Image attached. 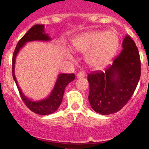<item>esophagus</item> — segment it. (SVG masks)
Wrapping results in <instances>:
<instances>
[{
  "mask_svg": "<svg viewBox=\"0 0 149 149\" xmlns=\"http://www.w3.org/2000/svg\"><path fill=\"white\" fill-rule=\"evenodd\" d=\"M85 76V73L83 71H80L77 73V77L78 78H83Z\"/></svg>",
  "mask_w": 149,
  "mask_h": 149,
  "instance_id": "1",
  "label": "esophagus"
}]
</instances>
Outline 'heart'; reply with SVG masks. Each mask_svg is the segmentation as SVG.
Here are the masks:
<instances>
[{
    "instance_id": "heart-1",
    "label": "heart",
    "mask_w": 149,
    "mask_h": 149,
    "mask_svg": "<svg viewBox=\"0 0 149 149\" xmlns=\"http://www.w3.org/2000/svg\"><path fill=\"white\" fill-rule=\"evenodd\" d=\"M75 51L86 54L90 66L100 68L113 57L119 46V37L113 31H90L75 37L71 42Z\"/></svg>"
}]
</instances>
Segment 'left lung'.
<instances>
[{
  "label": "left lung",
  "instance_id": "8db88e82",
  "mask_svg": "<svg viewBox=\"0 0 149 149\" xmlns=\"http://www.w3.org/2000/svg\"><path fill=\"white\" fill-rule=\"evenodd\" d=\"M123 50L110 66L87 76L88 99L97 113L110 115L122 109L131 98L141 74L140 58L134 40L126 35Z\"/></svg>",
  "mask_w": 149,
  "mask_h": 149
}]
</instances>
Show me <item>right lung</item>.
Wrapping results in <instances>:
<instances>
[{
  "label": "right lung",
  "mask_w": 149,
  "mask_h": 149,
  "mask_svg": "<svg viewBox=\"0 0 149 149\" xmlns=\"http://www.w3.org/2000/svg\"><path fill=\"white\" fill-rule=\"evenodd\" d=\"M44 25H34L31 28L24 36L19 40L17 44L15 51L12 57V76L15 80L16 85L17 87L20 95L21 96L22 100L26 104V107L30 110L34 112V113L38 115H50L55 112L60 106L62 103V98H63L65 89L70 81H73L75 79L74 73H60L58 75V78L56 79V84L54 85V89L51 91L49 96L46 98H44L40 101H32L30 98L26 97L23 92L20 90L17 81L15 74V65L16 56L20 50L24 46V45L28 42L31 41H50L51 40V37L48 36L47 33L44 31Z\"/></svg>",
  "instance_id": "1"
}]
</instances>
